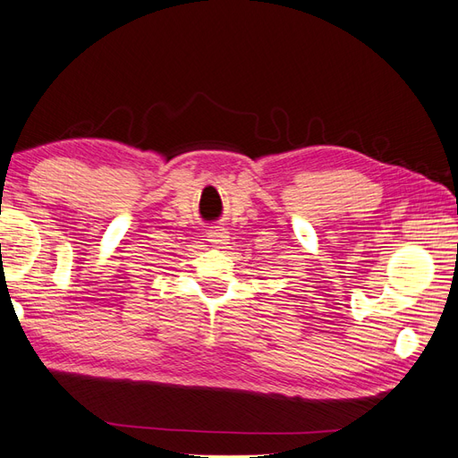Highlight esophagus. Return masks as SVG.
<instances>
[{
	"label": "esophagus",
	"mask_w": 458,
	"mask_h": 458,
	"mask_svg": "<svg viewBox=\"0 0 458 458\" xmlns=\"http://www.w3.org/2000/svg\"><path fill=\"white\" fill-rule=\"evenodd\" d=\"M208 242L212 243V246H215V248H218V250H222V248H225L226 246V243H228V232L225 230V228H215V230H210L208 232Z\"/></svg>",
	"instance_id": "1"
}]
</instances>
